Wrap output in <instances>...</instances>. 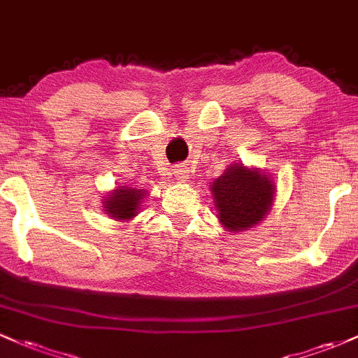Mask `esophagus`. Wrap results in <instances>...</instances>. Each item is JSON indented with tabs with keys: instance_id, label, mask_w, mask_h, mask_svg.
<instances>
[{
	"instance_id": "obj_1",
	"label": "esophagus",
	"mask_w": 358,
	"mask_h": 358,
	"mask_svg": "<svg viewBox=\"0 0 358 358\" xmlns=\"http://www.w3.org/2000/svg\"><path fill=\"white\" fill-rule=\"evenodd\" d=\"M173 175H175V178L178 180V182H185L188 178V168L185 164H178V166H175V170H173Z\"/></svg>"
}]
</instances>
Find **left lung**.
<instances>
[{"mask_svg":"<svg viewBox=\"0 0 358 358\" xmlns=\"http://www.w3.org/2000/svg\"><path fill=\"white\" fill-rule=\"evenodd\" d=\"M217 219L229 233L258 226L272 210L277 185L257 166L233 163L210 185Z\"/></svg>","mask_w":358,"mask_h":358,"instance_id":"1","label":"left lung"}]
</instances>
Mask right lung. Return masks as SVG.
Listing matches in <instances>:
<instances>
[{"instance_id": "right-lung-1", "label": "right lung", "mask_w": 358, "mask_h": 358, "mask_svg": "<svg viewBox=\"0 0 358 358\" xmlns=\"http://www.w3.org/2000/svg\"><path fill=\"white\" fill-rule=\"evenodd\" d=\"M148 190L129 185H119L105 194L101 207L108 217L119 222H129L141 212V203L146 199Z\"/></svg>"}]
</instances>
